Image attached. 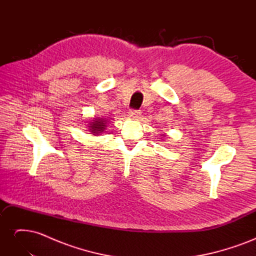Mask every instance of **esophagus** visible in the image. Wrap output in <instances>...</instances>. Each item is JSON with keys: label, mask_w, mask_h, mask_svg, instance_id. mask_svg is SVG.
I'll return each mask as SVG.
<instances>
[{"label": "esophagus", "mask_w": 256, "mask_h": 256, "mask_svg": "<svg viewBox=\"0 0 256 256\" xmlns=\"http://www.w3.org/2000/svg\"><path fill=\"white\" fill-rule=\"evenodd\" d=\"M141 115V112H140V110H130V112H129V116H131V118H138V116Z\"/></svg>", "instance_id": "34e87169"}]
</instances>
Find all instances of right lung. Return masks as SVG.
<instances>
[{
    "mask_svg": "<svg viewBox=\"0 0 256 256\" xmlns=\"http://www.w3.org/2000/svg\"><path fill=\"white\" fill-rule=\"evenodd\" d=\"M106 122L104 120H102V118L95 120L90 124V126H88L90 132L94 134H99L100 132H102V131L106 129Z\"/></svg>",
    "mask_w": 256,
    "mask_h": 256,
    "instance_id": "right-lung-1",
    "label": "right lung"
}]
</instances>
